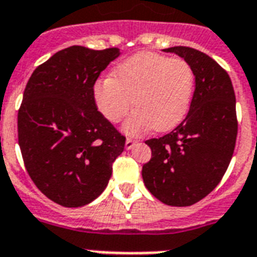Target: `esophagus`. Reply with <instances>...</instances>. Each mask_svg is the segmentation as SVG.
Returning a JSON list of instances; mask_svg holds the SVG:
<instances>
[{
    "label": "esophagus",
    "mask_w": 257,
    "mask_h": 257,
    "mask_svg": "<svg viewBox=\"0 0 257 257\" xmlns=\"http://www.w3.org/2000/svg\"><path fill=\"white\" fill-rule=\"evenodd\" d=\"M136 142H137V141L133 140V138H127L126 145H124V146H126V149H131V148H133V146L136 145Z\"/></svg>",
    "instance_id": "34e87169"
}]
</instances>
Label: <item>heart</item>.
Returning <instances> with one entry per match:
<instances>
[{
    "label": "heart",
    "mask_w": 257,
    "mask_h": 257,
    "mask_svg": "<svg viewBox=\"0 0 257 257\" xmlns=\"http://www.w3.org/2000/svg\"><path fill=\"white\" fill-rule=\"evenodd\" d=\"M113 74L94 82V103L112 123L126 116L134 103L137 111L124 123L127 133L140 134L152 127L164 133L186 117L195 76L184 59L144 51L119 63Z\"/></svg>",
    "instance_id": "1"
}]
</instances>
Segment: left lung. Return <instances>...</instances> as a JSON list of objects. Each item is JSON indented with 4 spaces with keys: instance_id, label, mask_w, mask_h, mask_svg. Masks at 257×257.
I'll return each instance as SVG.
<instances>
[{
    "instance_id": "left-lung-1",
    "label": "left lung",
    "mask_w": 257,
    "mask_h": 257,
    "mask_svg": "<svg viewBox=\"0 0 257 257\" xmlns=\"http://www.w3.org/2000/svg\"><path fill=\"white\" fill-rule=\"evenodd\" d=\"M164 51L190 63L195 92L186 119L167 136L145 142L152 158L142 177L158 200L184 207L207 196L226 172L238 128L236 94L227 71L207 54L184 46Z\"/></svg>"
}]
</instances>
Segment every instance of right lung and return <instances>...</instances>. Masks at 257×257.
I'll return each mask as SVG.
<instances>
[{
  "label": "right lung",
  "instance_id": "add662e5",
  "mask_svg": "<svg viewBox=\"0 0 257 257\" xmlns=\"http://www.w3.org/2000/svg\"><path fill=\"white\" fill-rule=\"evenodd\" d=\"M119 48L71 46L39 65L17 113L19 145L30 177L63 207H81L104 191L126 137L97 111L93 85Z\"/></svg>",
  "mask_w": 257,
  "mask_h": 257
}]
</instances>
